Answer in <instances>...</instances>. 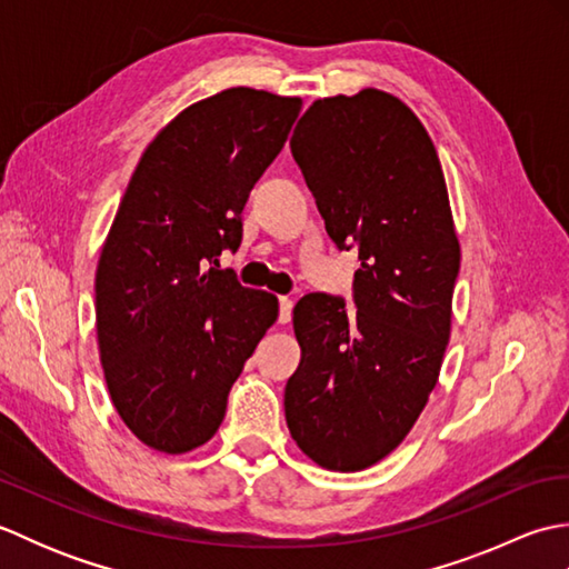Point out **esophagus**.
Here are the masks:
<instances>
[{
    "instance_id": "1",
    "label": "esophagus",
    "mask_w": 569,
    "mask_h": 569,
    "mask_svg": "<svg viewBox=\"0 0 569 569\" xmlns=\"http://www.w3.org/2000/svg\"><path fill=\"white\" fill-rule=\"evenodd\" d=\"M291 312H293V300L286 296L278 298V322H291Z\"/></svg>"
}]
</instances>
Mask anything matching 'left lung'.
Returning <instances> with one entry per match:
<instances>
[{
  "label": "left lung",
  "instance_id": "8db88e82",
  "mask_svg": "<svg viewBox=\"0 0 569 569\" xmlns=\"http://www.w3.org/2000/svg\"><path fill=\"white\" fill-rule=\"evenodd\" d=\"M293 159L340 249L357 244V312L308 293L293 308L300 365L286 422L312 462L377 465L428 403L450 342L459 239L426 127L393 94L367 88L316 100L291 139Z\"/></svg>",
  "mask_w": 569,
  "mask_h": 569
}]
</instances>
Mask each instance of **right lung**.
Instances as JSON below:
<instances>
[{
    "label": "right lung",
    "mask_w": 569,
    "mask_h": 569,
    "mask_svg": "<svg viewBox=\"0 0 569 569\" xmlns=\"http://www.w3.org/2000/svg\"><path fill=\"white\" fill-rule=\"evenodd\" d=\"M300 98L229 88L186 107L141 153L107 234L94 310L104 381L124 426L183 455L220 428L278 298L244 288L220 253L283 149Z\"/></svg>",
    "instance_id": "add662e5"
}]
</instances>
